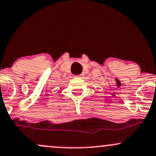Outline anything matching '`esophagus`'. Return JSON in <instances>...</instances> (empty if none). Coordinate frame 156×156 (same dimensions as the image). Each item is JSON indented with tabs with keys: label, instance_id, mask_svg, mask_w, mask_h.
<instances>
[{
	"label": "esophagus",
	"instance_id": "34e87169",
	"mask_svg": "<svg viewBox=\"0 0 156 156\" xmlns=\"http://www.w3.org/2000/svg\"><path fill=\"white\" fill-rule=\"evenodd\" d=\"M78 77H80V78H83V74H81V75H79V76H78Z\"/></svg>",
	"mask_w": 156,
	"mask_h": 156
}]
</instances>
